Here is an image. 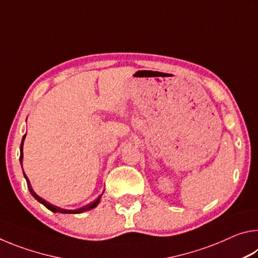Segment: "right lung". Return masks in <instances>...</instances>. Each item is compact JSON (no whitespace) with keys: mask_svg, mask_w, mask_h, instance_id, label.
Masks as SVG:
<instances>
[{"mask_svg":"<svg viewBox=\"0 0 258 258\" xmlns=\"http://www.w3.org/2000/svg\"><path fill=\"white\" fill-rule=\"evenodd\" d=\"M25 139H26V134L23 137V140H21V145H20V158H19V160H20V165H21V166H23V159H24L23 148H24V141H25ZM23 173H24V176H25V178H26V182H27L28 190H29L30 194H32L33 197H34L35 199H36L38 203H41L42 205H44V206H45L47 209H50V211L53 212V213H61V214H81V213H84V212H87V211H91V209H93V208L97 207L98 205H99V203H100V199H101V196H102V195H100L99 197H98V199L94 200L93 203L87 204V205H85V206H83V207H81V208H76V209H64V208H61V207L55 206V205L50 204L49 202H46L45 199H43L42 197H40V196H38V195L36 194V192H35V191L33 190V187H32V185H30V182H29V180H28L27 175H26V174H25L24 169H23ZM103 192H104V191H103Z\"/></svg>","mask_w":258,"mask_h":258,"instance_id":"add662e5","label":"right lung"}]
</instances>
